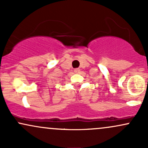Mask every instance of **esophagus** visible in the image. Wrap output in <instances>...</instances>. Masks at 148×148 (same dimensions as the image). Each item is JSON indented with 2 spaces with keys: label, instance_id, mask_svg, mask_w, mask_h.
<instances>
[{
  "label": "esophagus",
  "instance_id": "34e87169",
  "mask_svg": "<svg viewBox=\"0 0 148 148\" xmlns=\"http://www.w3.org/2000/svg\"><path fill=\"white\" fill-rule=\"evenodd\" d=\"M74 72L76 73V74H79V73L80 72V69L79 68H76L74 69Z\"/></svg>",
  "mask_w": 148,
  "mask_h": 148
}]
</instances>
